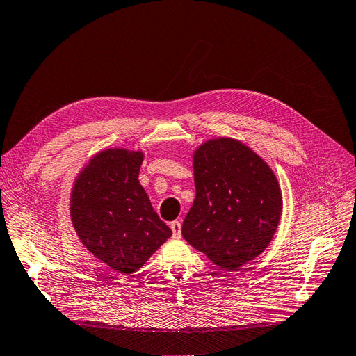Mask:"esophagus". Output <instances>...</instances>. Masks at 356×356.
<instances>
[{"label":"esophagus","mask_w":356,"mask_h":356,"mask_svg":"<svg viewBox=\"0 0 356 356\" xmlns=\"http://www.w3.org/2000/svg\"><path fill=\"white\" fill-rule=\"evenodd\" d=\"M169 227L172 229L174 238H175V239H179V238H181V223L178 222V220H175V222H172L171 225H169Z\"/></svg>","instance_id":"1"}]
</instances>
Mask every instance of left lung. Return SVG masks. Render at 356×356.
Here are the masks:
<instances>
[{
    "label": "left lung",
    "instance_id": "left-lung-1",
    "mask_svg": "<svg viewBox=\"0 0 356 356\" xmlns=\"http://www.w3.org/2000/svg\"><path fill=\"white\" fill-rule=\"evenodd\" d=\"M195 198L182 236L220 268L238 270L273 241L282 211L278 179L242 142L210 139L193 155Z\"/></svg>",
    "mask_w": 356,
    "mask_h": 356
}]
</instances>
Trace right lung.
<instances>
[{
    "instance_id": "add662e5",
    "label": "right lung",
    "mask_w": 356,
    "mask_h": 356,
    "mask_svg": "<svg viewBox=\"0 0 356 356\" xmlns=\"http://www.w3.org/2000/svg\"><path fill=\"white\" fill-rule=\"evenodd\" d=\"M142 162L140 150L98 152L76 177L70 201L82 245L127 275L142 268L172 234L139 182Z\"/></svg>"
}]
</instances>
